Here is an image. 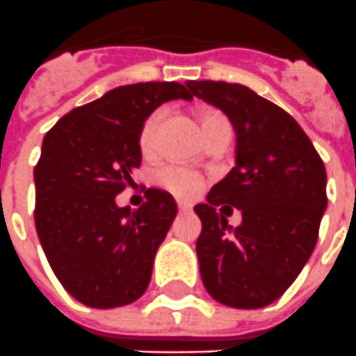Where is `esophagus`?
Here are the masks:
<instances>
[{"label":"esophagus","instance_id":"34e87169","mask_svg":"<svg viewBox=\"0 0 356 356\" xmlns=\"http://www.w3.org/2000/svg\"><path fill=\"white\" fill-rule=\"evenodd\" d=\"M178 211H180V213H188V211H192V205H190V203L178 202Z\"/></svg>","mask_w":356,"mask_h":356}]
</instances>
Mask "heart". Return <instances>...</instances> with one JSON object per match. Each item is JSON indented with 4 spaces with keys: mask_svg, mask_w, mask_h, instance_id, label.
<instances>
[{
    "mask_svg": "<svg viewBox=\"0 0 356 356\" xmlns=\"http://www.w3.org/2000/svg\"><path fill=\"white\" fill-rule=\"evenodd\" d=\"M163 118L164 110L159 108V110L149 114V118L141 126L139 147L145 154L153 153L154 147H156V136H159V127H161ZM200 124H202L205 139L217 136L220 131H232L229 118L219 110H213V108H205V110L200 112ZM154 182L161 190L172 193L174 197H180V200H192L203 190L202 174L190 170L186 166H176V164H168V166L159 168L156 174H154Z\"/></svg>",
    "mask_w": 356,
    "mask_h": 356,
    "instance_id": "heart-1",
    "label": "heart"
}]
</instances>
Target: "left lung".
I'll return each instance as SVG.
<instances>
[{"mask_svg":"<svg viewBox=\"0 0 356 356\" xmlns=\"http://www.w3.org/2000/svg\"><path fill=\"white\" fill-rule=\"evenodd\" d=\"M195 97L222 110L236 131V166L211 188L195 250L203 285L217 302L264 308L293 285L318 242L325 166L283 108L225 81H188ZM243 211L236 229L217 207Z\"/></svg>","mask_w":356,"mask_h":356,"instance_id":"8db88e82","label":"left lung"}]
</instances>
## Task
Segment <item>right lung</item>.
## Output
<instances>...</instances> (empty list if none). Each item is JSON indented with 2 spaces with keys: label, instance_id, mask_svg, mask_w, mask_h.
Here are the masks:
<instances>
[{
  "label": "right lung",
  "instance_id": "right-lung-1",
  "mask_svg": "<svg viewBox=\"0 0 356 356\" xmlns=\"http://www.w3.org/2000/svg\"><path fill=\"white\" fill-rule=\"evenodd\" d=\"M174 99L192 100V92L174 81L124 85L71 110L44 136L34 225L51 271L81 305H131L149 286L176 203L151 188L134 211L118 207L116 195L141 164L143 122Z\"/></svg>",
  "mask_w": 356,
  "mask_h": 356
}]
</instances>
